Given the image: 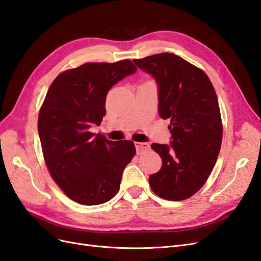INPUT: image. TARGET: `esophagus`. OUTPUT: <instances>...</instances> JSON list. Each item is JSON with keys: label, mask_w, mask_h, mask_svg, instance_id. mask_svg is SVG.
<instances>
[{"label": "esophagus", "mask_w": 261, "mask_h": 261, "mask_svg": "<svg viewBox=\"0 0 261 261\" xmlns=\"http://www.w3.org/2000/svg\"><path fill=\"white\" fill-rule=\"evenodd\" d=\"M135 147H136L138 154L144 153L145 151H147V150L150 149V145L148 143H135Z\"/></svg>", "instance_id": "esophagus-1"}]
</instances>
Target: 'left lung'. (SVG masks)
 <instances>
[{
    "label": "left lung",
    "mask_w": 261,
    "mask_h": 261,
    "mask_svg": "<svg viewBox=\"0 0 261 261\" xmlns=\"http://www.w3.org/2000/svg\"><path fill=\"white\" fill-rule=\"evenodd\" d=\"M158 86V113L170 120V145L152 144L161 170L150 187L167 200H183L206 183L222 143V122L215 88L201 69L172 53L134 60Z\"/></svg>",
    "instance_id": "1"
}]
</instances>
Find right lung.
<instances>
[{"label": "right lung", "mask_w": 261, "mask_h": 261, "mask_svg": "<svg viewBox=\"0 0 261 261\" xmlns=\"http://www.w3.org/2000/svg\"><path fill=\"white\" fill-rule=\"evenodd\" d=\"M137 70L129 60L86 63L60 74L38 117L43 156L52 178L74 201L94 206L112 199L136 148L92 134L106 115L108 91Z\"/></svg>", "instance_id": "right-lung-1"}]
</instances>
